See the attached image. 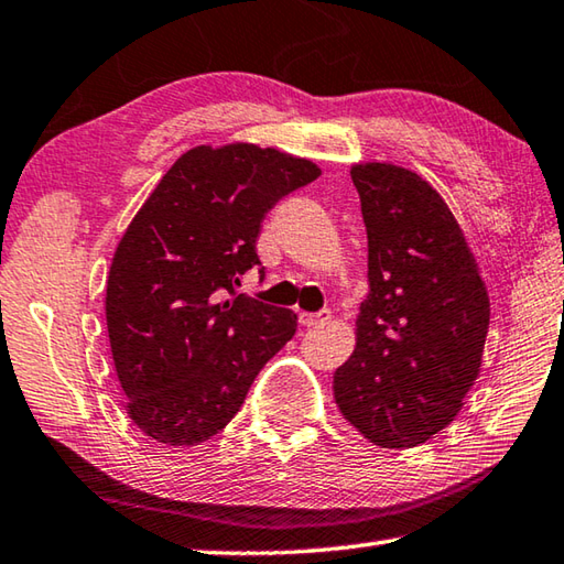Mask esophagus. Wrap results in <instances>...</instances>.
I'll list each match as a JSON object with an SVG mask.
<instances>
[{
    "label": "esophagus",
    "mask_w": 564,
    "mask_h": 564,
    "mask_svg": "<svg viewBox=\"0 0 564 564\" xmlns=\"http://www.w3.org/2000/svg\"><path fill=\"white\" fill-rule=\"evenodd\" d=\"M328 318H332V312H318V314L300 312V316H296V322H300V326H304V328H312V326H318V324H326Z\"/></svg>",
    "instance_id": "obj_1"
}]
</instances>
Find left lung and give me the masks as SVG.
<instances>
[{
	"instance_id": "1",
	"label": "left lung",
	"mask_w": 564,
	"mask_h": 564,
	"mask_svg": "<svg viewBox=\"0 0 564 564\" xmlns=\"http://www.w3.org/2000/svg\"><path fill=\"white\" fill-rule=\"evenodd\" d=\"M368 232L370 294L334 373L344 417L380 449L430 442L479 378L488 292L459 220L420 174L350 166Z\"/></svg>"
}]
</instances>
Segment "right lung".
Instances as JSON below:
<instances>
[{
  "label": "right lung",
  "instance_id": "right-lung-1",
  "mask_svg": "<svg viewBox=\"0 0 564 564\" xmlns=\"http://www.w3.org/2000/svg\"><path fill=\"white\" fill-rule=\"evenodd\" d=\"M318 174L274 147L198 144L137 210L112 254L105 318L124 410L147 437L169 447L214 437L294 336V312L232 286L260 264L264 214Z\"/></svg>",
  "mask_w": 564,
  "mask_h": 564
}]
</instances>
